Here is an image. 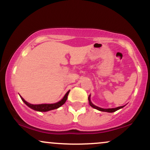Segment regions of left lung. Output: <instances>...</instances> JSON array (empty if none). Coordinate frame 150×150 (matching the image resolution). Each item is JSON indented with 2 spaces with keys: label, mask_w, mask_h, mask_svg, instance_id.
<instances>
[{
  "label": "left lung",
  "mask_w": 150,
  "mask_h": 150,
  "mask_svg": "<svg viewBox=\"0 0 150 150\" xmlns=\"http://www.w3.org/2000/svg\"><path fill=\"white\" fill-rule=\"evenodd\" d=\"M88 101H89L90 105H91V106L92 107H93V108L96 109V110H99V111H101V112H110V113H111V112H116V111L120 110V109L123 108V107H124L125 106V105H124V106H121V107H116V108H111V109H103V108H100V107L96 106V105H93V104L92 103H91V95H90L89 97H88Z\"/></svg>",
  "instance_id": "1"
}]
</instances>
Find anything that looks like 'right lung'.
Wrapping results in <instances>:
<instances>
[{
	"instance_id": "1",
	"label": "right lung",
	"mask_w": 150,
	"mask_h": 150,
	"mask_svg": "<svg viewBox=\"0 0 150 150\" xmlns=\"http://www.w3.org/2000/svg\"><path fill=\"white\" fill-rule=\"evenodd\" d=\"M70 91H69L67 93L65 94V96H64V98L62 99L60 101L57 102L56 103H53V104H40V105H32V104H30L29 103L24 100V98L20 96L21 99L24 103L27 105L28 107H30L31 109H32L33 110L36 111H38V112H47V111L50 110H55V109L59 108V107H61L62 105H64L65 103V102L67 101V96L69 95V93Z\"/></svg>"
}]
</instances>
